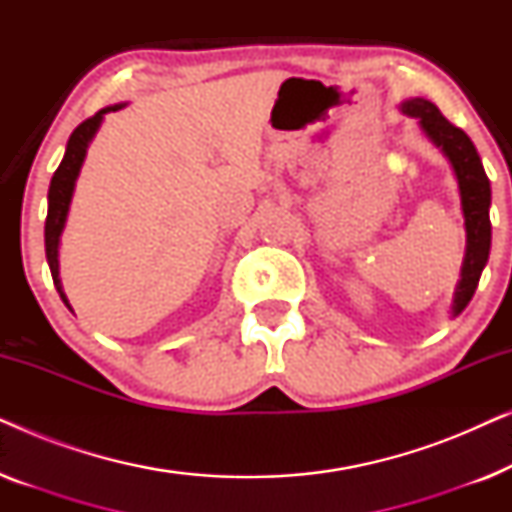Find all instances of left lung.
Masks as SVG:
<instances>
[{"label":"left lung","mask_w":512,"mask_h":512,"mask_svg":"<svg viewBox=\"0 0 512 512\" xmlns=\"http://www.w3.org/2000/svg\"><path fill=\"white\" fill-rule=\"evenodd\" d=\"M403 111L419 118L431 142L440 146L445 156L450 158L454 174L459 179L461 207H464L466 216V258L452 305V312L459 314L471 303L473 293L478 289L482 268H485L489 258V247H492V221H489L492 188H489L485 167H482V160L473 142L464 130L440 114L436 104L415 97V100L403 104Z\"/></svg>","instance_id":"left-lung-1"}]
</instances>
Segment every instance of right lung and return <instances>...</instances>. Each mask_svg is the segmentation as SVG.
<instances>
[{
  "label": "right lung",
  "mask_w": 512,
  "mask_h": 512,
  "mask_svg": "<svg viewBox=\"0 0 512 512\" xmlns=\"http://www.w3.org/2000/svg\"><path fill=\"white\" fill-rule=\"evenodd\" d=\"M123 107L125 104H114V107L100 109L95 116H90L81 125H76V130L69 135L65 158H62L60 167L55 170L53 179H51V188H48V216H46V230H44L46 258H48V265H51L55 289H58L60 298L65 300L67 307H69V303H67L65 293H62L60 277H58L60 233H62V228H65L69 202H72V193H74V184H76V177H79L83 158H86V149H88L90 139L95 137V132H97V128H100L104 114H109V111H118Z\"/></svg>",
  "instance_id": "obj_1"
}]
</instances>
